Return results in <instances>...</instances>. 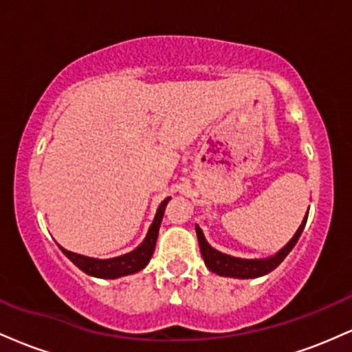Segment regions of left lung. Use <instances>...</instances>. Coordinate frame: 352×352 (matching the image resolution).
<instances>
[{
    "mask_svg": "<svg viewBox=\"0 0 352 352\" xmlns=\"http://www.w3.org/2000/svg\"><path fill=\"white\" fill-rule=\"evenodd\" d=\"M306 220H308V213H306L305 220L298 228V232L294 233V236L292 240L286 243V246L278 252L274 256L265 258V260H243V258H235L230 256V254H225L218 250L212 248L208 245V241L205 240L204 232H201L199 225H197V236H199V245H200V252L201 256H204L205 265L210 272L220 274V276H230V278H241V280H246V278H258L263 276V274H268L270 272H273L278 265L288 256V253L294 248V245L298 243L300 240L302 228H305Z\"/></svg>",
    "mask_w": 352,
    "mask_h": 352,
    "instance_id": "1",
    "label": "left lung"
}]
</instances>
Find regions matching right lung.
<instances>
[{"label":"right lung","mask_w":352,"mask_h":352,"mask_svg":"<svg viewBox=\"0 0 352 352\" xmlns=\"http://www.w3.org/2000/svg\"><path fill=\"white\" fill-rule=\"evenodd\" d=\"M168 199H165L162 204H160L159 210H157L155 218H153V223L148 228L147 236L145 240L140 243L134 252L125 253L122 256H116V258H109V260H98V258H89L84 256V254H78L64 250L63 246H59L60 252L66 254L67 258L78 266L79 270H82L86 274H91V276L96 278H107V280H116V278L120 276H127V274L137 273L140 270H144L147 266L148 261H151L153 250H155V243H157V236H159V228L160 223H162L164 218V212L165 207H167Z\"/></svg>","instance_id":"add662e5"}]
</instances>
